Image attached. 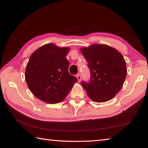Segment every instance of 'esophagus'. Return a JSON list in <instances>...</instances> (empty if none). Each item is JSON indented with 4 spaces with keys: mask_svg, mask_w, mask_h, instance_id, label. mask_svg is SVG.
Segmentation results:
<instances>
[{
    "mask_svg": "<svg viewBox=\"0 0 148 148\" xmlns=\"http://www.w3.org/2000/svg\"><path fill=\"white\" fill-rule=\"evenodd\" d=\"M76 77H77V81H78V82H80V81H81V79H82L81 74H77V76H76Z\"/></svg>",
    "mask_w": 148,
    "mask_h": 148,
    "instance_id": "esophagus-1",
    "label": "esophagus"
}]
</instances>
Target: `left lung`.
Instances as JSON below:
<instances>
[{
    "mask_svg": "<svg viewBox=\"0 0 148 148\" xmlns=\"http://www.w3.org/2000/svg\"><path fill=\"white\" fill-rule=\"evenodd\" d=\"M88 62L91 79L82 86L88 97L96 102L111 100L122 88L127 69L122 55L106 44H92L80 49Z\"/></svg>",
    "mask_w": 148,
    "mask_h": 148,
    "instance_id": "left-lung-1",
    "label": "left lung"
}]
</instances>
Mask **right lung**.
<instances>
[{
  "instance_id": "right-lung-1",
  "label": "right lung",
  "mask_w": 148,
  "mask_h": 148,
  "mask_svg": "<svg viewBox=\"0 0 148 148\" xmlns=\"http://www.w3.org/2000/svg\"><path fill=\"white\" fill-rule=\"evenodd\" d=\"M69 47L47 44L30 56L25 80L30 91L42 101L61 102L66 98L77 79L69 74L66 55Z\"/></svg>"
}]
</instances>
